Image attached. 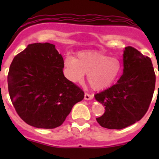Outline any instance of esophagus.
Listing matches in <instances>:
<instances>
[{
  "instance_id": "1",
  "label": "esophagus",
  "mask_w": 159,
  "mask_h": 159,
  "mask_svg": "<svg viewBox=\"0 0 159 159\" xmlns=\"http://www.w3.org/2000/svg\"><path fill=\"white\" fill-rule=\"evenodd\" d=\"M93 97H94L93 94H88V93H85V94H84V99H85V100H91V99L93 98Z\"/></svg>"
}]
</instances>
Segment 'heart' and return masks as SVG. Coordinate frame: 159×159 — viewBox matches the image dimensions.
Here are the masks:
<instances>
[{"instance_id":"b5f03b06","label":"heart","mask_w":159,"mask_h":159,"mask_svg":"<svg viewBox=\"0 0 159 159\" xmlns=\"http://www.w3.org/2000/svg\"><path fill=\"white\" fill-rule=\"evenodd\" d=\"M64 65L67 77L70 81L81 82L88 73L89 85L97 91L109 87L118 78L121 68L118 58L97 51L80 52L77 58L68 56Z\"/></svg>"}]
</instances>
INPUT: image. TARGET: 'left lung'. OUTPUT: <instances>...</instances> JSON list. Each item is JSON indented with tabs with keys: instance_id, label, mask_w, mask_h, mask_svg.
I'll return each mask as SVG.
<instances>
[{
	"instance_id": "1",
	"label": "left lung",
	"mask_w": 159,
	"mask_h": 159,
	"mask_svg": "<svg viewBox=\"0 0 159 159\" xmlns=\"http://www.w3.org/2000/svg\"><path fill=\"white\" fill-rule=\"evenodd\" d=\"M123 66L116 84L94 95L105 109L96 120L108 129H122L142 119L155 91V74L148 57L129 46L123 54Z\"/></svg>"
}]
</instances>
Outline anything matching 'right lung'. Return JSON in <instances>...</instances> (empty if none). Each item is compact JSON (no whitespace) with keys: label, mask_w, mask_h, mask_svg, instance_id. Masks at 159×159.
Returning a JSON list of instances; mask_svg holds the SVG:
<instances>
[{"label":"right lung","mask_w":159,"mask_h":159,"mask_svg":"<svg viewBox=\"0 0 159 159\" xmlns=\"http://www.w3.org/2000/svg\"><path fill=\"white\" fill-rule=\"evenodd\" d=\"M61 54L50 43L28 44L13 59L8 91L17 115L38 129L61 125L84 93L63 73Z\"/></svg>","instance_id":"add662e5"}]
</instances>
